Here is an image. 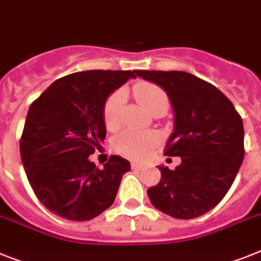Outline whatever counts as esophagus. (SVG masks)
<instances>
[{
  "label": "esophagus",
  "instance_id": "1",
  "mask_svg": "<svg viewBox=\"0 0 261 261\" xmlns=\"http://www.w3.org/2000/svg\"><path fill=\"white\" fill-rule=\"evenodd\" d=\"M131 167H133V170H142V168H144V164L138 163V162H133V163H131Z\"/></svg>",
  "mask_w": 261,
  "mask_h": 261
}]
</instances>
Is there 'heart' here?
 Segmentation results:
<instances>
[{"mask_svg":"<svg viewBox=\"0 0 261 261\" xmlns=\"http://www.w3.org/2000/svg\"><path fill=\"white\" fill-rule=\"evenodd\" d=\"M134 94L138 102L150 114L158 109L168 107V97L163 89L151 82H139L135 85ZM123 102V93L117 91L109 97L103 110V119L107 128H115L120 123V110ZM161 138L155 133L127 130L114 139V148L120 155L130 159H143L156 147Z\"/></svg>","mask_w":261,"mask_h":261,"instance_id":"obj_1","label":"heart"}]
</instances>
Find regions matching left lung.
<instances>
[{
    "instance_id": "left-lung-1",
    "label": "left lung",
    "mask_w": 261,
    "mask_h": 261,
    "mask_svg": "<svg viewBox=\"0 0 261 261\" xmlns=\"http://www.w3.org/2000/svg\"><path fill=\"white\" fill-rule=\"evenodd\" d=\"M166 91L174 131L166 155L181 158L175 170L158 166L162 179L147 190L155 208L176 219L204 215L231 188L244 158L243 120L214 85L186 71L137 70Z\"/></svg>"
}]
</instances>
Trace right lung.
Returning <instances> with one entry per match:
<instances>
[{"instance_id":"add662e5","label":"right lung","mask_w":261,"mask_h":261,"mask_svg":"<svg viewBox=\"0 0 261 261\" xmlns=\"http://www.w3.org/2000/svg\"><path fill=\"white\" fill-rule=\"evenodd\" d=\"M137 70H87L53 82L29 107L19 142L33 191L49 211L86 222L115 200L130 162L113 155L103 168L89 156L106 137L107 98Z\"/></svg>"}]
</instances>
